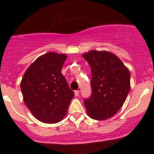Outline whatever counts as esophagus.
I'll list each match as a JSON object with an SVG mask.
<instances>
[{
    "mask_svg": "<svg viewBox=\"0 0 154 154\" xmlns=\"http://www.w3.org/2000/svg\"><path fill=\"white\" fill-rule=\"evenodd\" d=\"M79 94H80V91H79L78 90H76V91H74V95H75L76 97H78Z\"/></svg>",
    "mask_w": 154,
    "mask_h": 154,
    "instance_id": "1",
    "label": "esophagus"
}]
</instances>
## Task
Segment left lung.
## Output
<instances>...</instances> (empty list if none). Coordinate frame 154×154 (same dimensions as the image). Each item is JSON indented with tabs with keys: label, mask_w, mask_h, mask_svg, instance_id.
Returning a JSON list of instances; mask_svg holds the SVG:
<instances>
[{
	"label": "left lung",
	"mask_w": 154,
	"mask_h": 154,
	"mask_svg": "<svg viewBox=\"0 0 154 154\" xmlns=\"http://www.w3.org/2000/svg\"><path fill=\"white\" fill-rule=\"evenodd\" d=\"M83 57L91 69V94L84 100L87 113L95 120L109 119L122 108L130 91V71L108 51H91Z\"/></svg>",
	"instance_id": "8db88e82"
}]
</instances>
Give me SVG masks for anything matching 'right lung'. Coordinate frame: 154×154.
<instances>
[{"mask_svg":"<svg viewBox=\"0 0 154 154\" xmlns=\"http://www.w3.org/2000/svg\"><path fill=\"white\" fill-rule=\"evenodd\" d=\"M66 58V54L48 52L30 65L21 80L24 103L44 123L60 122L74 97V91L61 72Z\"/></svg>","mask_w":154,"mask_h":154,"instance_id":"1","label":"right lung"}]
</instances>
